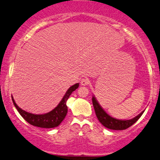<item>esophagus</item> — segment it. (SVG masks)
<instances>
[{
    "label": "esophagus",
    "instance_id": "1",
    "mask_svg": "<svg viewBox=\"0 0 160 160\" xmlns=\"http://www.w3.org/2000/svg\"><path fill=\"white\" fill-rule=\"evenodd\" d=\"M89 80H88V78H82L81 80V82H80V83H81L82 86H88V84H89Z\"/></svg>",
    "mask_w": 160,
    "mask_h": 160
}]
</instances>
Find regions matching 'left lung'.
Here are the masks:
<instances>
[{"instance_id": "1", "label": "left lung", "mask_w": 160, "mask_h": 160, "mask_svg": "<svg viewBox=\"0 0 160 160\" xmlns=\"http://www.w3.org/2000/svg\"><path fill=\"white\" fill-rule=\"evenodd\" d=\"M92 103L93 106H94L95 114H96V116L98 117L99 121L106 128L112 129V130H125V129L129 128L139 120V117L142 116L143 112H144V111H143L139 115H137V117L131 119V120H117V119L113 118V117L109 116L105 112L94 96L92 97Z\"/></svg>"}]
</instances>
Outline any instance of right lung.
<instances>
[{
  "label": "right lung",
  "instance_id": "right-lung-1",
  "mask_svg": "<svg viewBox=\"0 0 160 160\" xmlns=\"http://www.w3.org/2000/svg\"><path fill=\"white\" fill-rule=\"evenodd\" d=\"M78 86L79 83H76L71 86L67 90L60 103L58 105V106L55 107L50 112L44 114H34L26 112L18 106V105L15 103V100H14L12 96V99L14 106H15L18 112L20 113V114L26 122L34 125V126L40 127V128H52L58 126L62 121L64 120L68 112V107L66 106V102H67L68 99L72 94V93L74 91H75L78 88Z\"/></svg>",
  "mask_w": 160,
  "mask_h": 160
}]
</instances>
